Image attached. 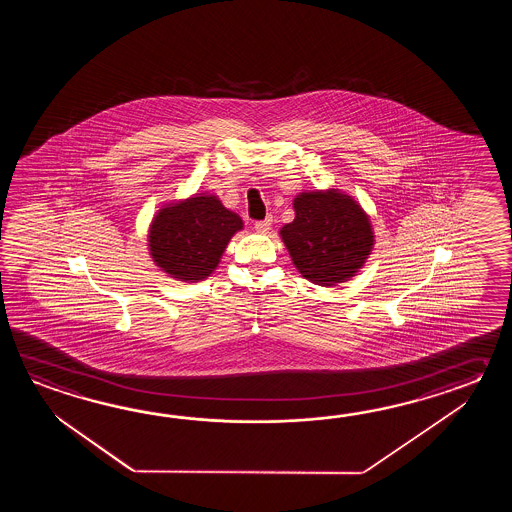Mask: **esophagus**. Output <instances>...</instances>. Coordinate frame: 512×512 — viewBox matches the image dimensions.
Returning a JSON list of instances; mask_svg holds the SVG:
<instances>
[{
    "label": "esophagus",
    "instance_id": "esophagus-1",
    "mask_svg": "<svg viewBox=\"0 0 512 512\" xmlns=\"http://www.w3.org/2000/svg\"><path fill=\"white\" fill-rule=\"evenodd\" d=\"M271 221V218L260 219V221L254 223V229L263 234V232H267V230L271 229Z\"/></svg>",
    "mask_w": 512,
    "mask_h": 512
}]
</instances>
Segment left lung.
<instances>
[{"label": "left lung", "instance_id": "obj_1", "mask_svg": "<svg viewBox=\"0 0 512 512\" xmlns=\"http://www.w3.org/2000/svg\"><path fill=\"white\" fill-rule=\"evenodd\" d=\"M296 218L282 229L296 269L320 285L351 278L373 245L368 216L348 196L305 192L294 199Z\"/></svg>", "mask_w": 512, "mask_h": 512}]
</instances>
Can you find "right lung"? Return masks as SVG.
<instances>
[{
	"instance_id": "right-lung-1",
	"label": "right lung",
	"mask_w": 512,
	"mask_h": 512,
	"mask_svg": "<svg viewBox=\"0 0 512 512\" xmlns=\"http://www.w3.org/2000/svg\"><path fill=\"white\" fill-rule=\"evenodd\" d=\"M240 216L214 196H197L163 208L153 219L150 251L153 261L181 282H199L216 269Z\"/></svg>"
}]
</instances>
